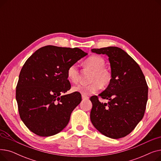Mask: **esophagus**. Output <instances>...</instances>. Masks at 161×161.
Instances as JSON below:
<instances>
[{"mask_svg":"<svg viewBox=\"0 0 161 161\" xmlns=\"http://www.w3.org/2000/svg\"><path fill=\"white\" fill-rule=\"evenodd\" d=\"M81 97H82V99H88L89 98V97H87V95H82Z\"/></svg>","mask_w":161,"mask_h":161,"instance_id":"esophagus-1","label":"esophagus"}]
</instances>
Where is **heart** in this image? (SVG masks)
<instances>
[{
    "label": "heart",
    "instance_id": "b5f03b06",
    "mask_svg": "<svg viewBox=\"0 0 161 161\" xmlns=\"http://www.w3.org/2000/svg\"><path fill=\"white\" fill-rule=\"evenodd\" d=\"M84 65L92 71L89 84H79L73 87L72 91L84 95L95 93L101 87H105L110 83L112 75L110 70L106 69L104 58L98 55H92L86 58ZM67 78L71 83H77L80 78V72L75 64L70 65L67 69Z\"/></svg>",
    "mask_w": 161,
    "mask_h": 161
}]
</instances>
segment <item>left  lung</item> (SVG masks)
<instances>
[{
	"mask_svg": "<svg viewBox=\"0 0 161 161\" xmlns=\"http://www.w3.org/2000/svg\"><path fill=\"white\" fill-rule=\"evenodd\" d=\"M91 52L108 56L112 78L108 87L98 95L108 100V103H100L98 96L91 97V121L104 136L123 138L144 115L148 95L145 76L138 63L119 47L92 49Z\"/></svg>",
	"mask_w": 161,
	"mask_h": 161,
	"instance_id": "left-lung-1",
	"label": "left lung"
}]
</instances>
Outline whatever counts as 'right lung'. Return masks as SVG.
<instances>
[{
  "label": "right lung",
  "instance_id": "right-lung-1",
  "mask_svg": "<svg viewBox=\"0 0 161 161\" xmlns=\"http://www.w3.org/2000/svg\"><path fill=\"white\" fill-rule=\"evenodd\" d=\"M87 55L77 47L46 46L25 63L15 97L21 119L31 132L46 137L66 127L81 101L78 92L63 95L71 88L67 69Z\"/></svg>",
  "mask_w": 161,
  "mask_h": 161
}]
</instances>
